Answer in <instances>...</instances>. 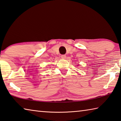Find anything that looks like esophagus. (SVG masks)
<instances>
[{"mask_svg": "<svg viewBox=\"0 0 121 121\" xmlns=\"http://www.w3.org/2000/svg\"><path fill=\"white\" fill-rule=\"evenodd\" d=\"M61 58H62V59H65L66 58V55H65V54H62V55H61Z\"/></svg>", "mask_w": 121, "mask_h": 121, "instance_id": "obj_1", "label": "esophagus"}]
</instances>
